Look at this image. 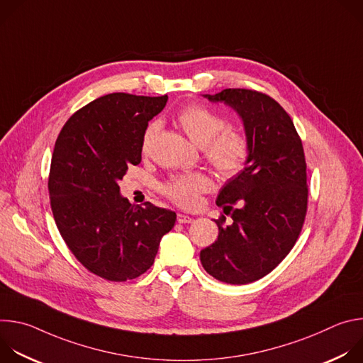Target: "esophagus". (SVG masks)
<instances>
[{"instance_id": "obj_1", "label": "esophagus", "mask_w": 363, "mask_h": 363, "mask_svg": "<svg viewBox=\"0 0 363 363\" xmlns=\"http://www.w3.org/2000/svg\"><path fill=\"white\" fill-rule=\"evenodd\" d=\"M177 221H178L179 224H189V223L194 221V218H191L189 216H185V214H178V216H177Z\"/></svg>"}]
</instances>
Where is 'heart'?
Listing matches in <instances>:
<instances>
[{
	"label": "heart",
	"mask_w": 363,
	"mask_h": 363,
	"mask_svg": "<svg viewBox=\"0 0 363 363\" xmlns=\"http://www.w3.org/2000/svg\"><path fill=\"white\" fill-rule=\"evenodd\" d=\"M178 122L188 138L203 147L206 160L221 175L233 177L244 168L250 152L248 142L240 132L227 129L228 123L221 115L201 105H191L179 113ZM160 128L161 123L158 121L147 125L142 138L143 152L149 149ZM210 188L211 181L208 177L201 172H192L168 181L164 185V194L179 206L192 208L198 202V196Z\"/></svg>",
	"instance_id": "obj_1"
}]
</instances>
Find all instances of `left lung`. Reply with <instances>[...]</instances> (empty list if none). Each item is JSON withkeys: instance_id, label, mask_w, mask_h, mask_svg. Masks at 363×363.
<instances>
[{"instance_id": "left-lung-1", "label": "left lung", "mask_w": 363, "mask_h": 363, "mask_svg": "<svg viewBox=\"0 0 363 363\" xmlns=\"http://www.w3.org/2000/svg\"><path fill=\"white\" fill-rule=\"evenodd\" d=\"M203 97L238 113L250 152L244 169L217 196L233 223L224 225V216L216 220L218 238L199 258L217 280L247 284L273 272L297 241L307 211L304 150L291 118L270 96L224 89Z\"/></svg>"}]
</instances>
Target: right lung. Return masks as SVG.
<instances>
[{
	"label": "right lung",
	"mask_w": 363,
	"mask_h": 363,
	"mask_svg": "<svg viewBox=\"0 0 363 363\" xmlns=\"http://www.w3.org/2000/svg\"><path fill=\"white\" fill-rule=\"evenodd\" d=\"M168 96H101L63 126L51 158L48 194L56 225L77 260L109 281L143 274L177 220L150 202L130 203L119 181L142 160L147 122Z\"/></svg>",
	"instance_id": "1"
}]
</instances>
